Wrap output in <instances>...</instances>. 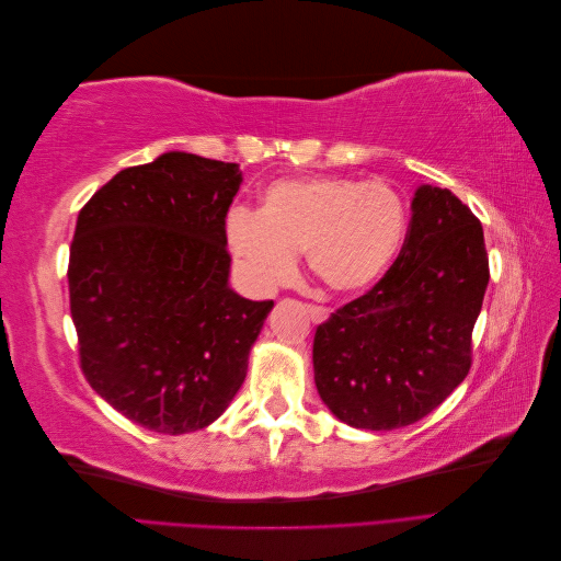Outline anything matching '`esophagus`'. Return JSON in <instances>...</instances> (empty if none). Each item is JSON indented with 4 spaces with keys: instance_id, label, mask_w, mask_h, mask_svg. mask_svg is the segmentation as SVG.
Returning <instances> with one entry per match:
<instances>
[{
    "instance_id": "34e87169",
    "label": "esophagus",
    "mask_w": 561,
    "mask_h": 561,
    "mask_svg": "<svg viewBox=\"0 0 561 561\" xmlns=\"http://www.w3.org/2000/svg\"><path fill=\"white\" fill-rule=\"evenodd\" d=\"M307 311L313 322H325L330 316V311L325 307H318V304H307Z\"/></svg>"
}]
</instances>
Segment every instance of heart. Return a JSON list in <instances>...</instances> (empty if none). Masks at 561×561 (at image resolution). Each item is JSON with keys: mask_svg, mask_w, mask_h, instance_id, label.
Masks as SVG:
<instances>
[{"mask_svg": "<svg viewBox=\"0 0 561 561\" xmlns=\"http://www.w3.org/2000/svg\"><path fill=\"white\" fill-rule=\"evenodd\" d=\"M404 233L407 208L393 186L339 175L274 182L260 213L233 208L227 217V245L254 290L285 283L304 252L325 290L363 293L393 264Z\"/></svg>", "mask_w": 561, "mask_h": 561, "instance_id": "1", "label": "heart"}]
</instances>
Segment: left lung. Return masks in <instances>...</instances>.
<instances>
[{
  "mask_svg": "<svg viewBox=\"0 0 561 561\" xmlns=\"http://www.w3.org/2000/svg\"><path fill=\"white\" fill-rule=\"evenodd\" d=\"M486 283L480 219L449 190L419 186L393 266L316 330L322 402L367 431L402 428L431 414L468 375Z\"/></svg>",
  "mask_w": 561,
  "mask_h": 561,
  "instance_id": "obj_1",
  "label": "left lung"
}]
</instances>
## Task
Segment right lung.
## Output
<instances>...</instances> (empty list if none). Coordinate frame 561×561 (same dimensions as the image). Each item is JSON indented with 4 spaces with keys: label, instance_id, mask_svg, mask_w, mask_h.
<instances>
[{
    "label": "right lung",
    "instance_id": "1",
    "mask_svg": "<svg viewBox=\"0 0 561 561\" xmlns=\"http://www.w3.org/2000/svg\"><path fill=\"white\" fill-rule=\"evenodd\" d=\"M241 182L239 163L168 151L116 173L79 210L67 266L79 365L147 431L210 426L274 307L229 287L227 213Z\"/></svg>",
    "mask_w": 561,
    "mask_h": 561
}]
</instances>
